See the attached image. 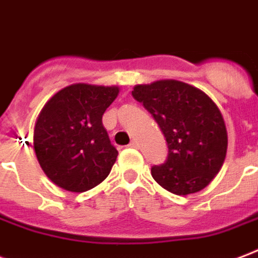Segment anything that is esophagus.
I'll return each instance as SVG.
<instances>
[{
    "instance_id": "obj_1",
    "label": "esophagus",
    "mask_w": 258,
    "mask_h": 258,
    "mask_svg": "<svg viewBox=\"0 0 258 258\" xmlns=\"http://www.w3.org/2000/svg\"><path fill=\"white\" fill-rule=\"evenodd\" d=\"M128 146H130V147H133V149H138V147H139V143H138L137 141H133V142L130 143Z\"/></svg>"
}]
</instances>
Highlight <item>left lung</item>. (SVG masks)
I'll use <instances>...</instances> for the list:
<instances>
[{
    "label": "left lung",
    "instance_id": "left-lung-1",
    "mask_svg": "<svg viewBox=\"0 0 258 258\" xmlns=\"http://www.w3.org/2000/svg\"><path fill=\"white\" fill-rule=\"evenodd\" d=\"M133 96L153 115L168 142V158L151 168L153 178L181 196L206 188L227 151V130L216 104L203 90L176 80L135 85Z\"/></svg>",
    "mask_w": 258,
    "mask_h": 258
}]
</instances>
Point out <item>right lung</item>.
Segmentation results:
<instances>
[{
  "mask_svg": "<svg viewBox=\"0 0 258 258\" xmlns=\"http://www.w3.org/2000/svg\"><path fill=\"white\" fill-rule=\"evenodd\" d=\"M119 86L73 84L44 104L33 130L40 168L55 185L85 192L104 181L117 158L103 115Z\"/></svg>",
  "mask_w": 258,
  "mask_h": 258,
  "instance_id": "obj_1",
  "label": "right lung"
}]
</instances>
